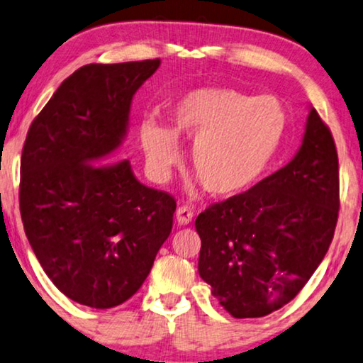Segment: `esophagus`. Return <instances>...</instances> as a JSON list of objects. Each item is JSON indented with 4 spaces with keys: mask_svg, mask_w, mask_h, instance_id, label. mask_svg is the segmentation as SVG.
<instances>
[{
    "mask_svg": "<svg viewBox=\"0 0 363 363\" xmlns=\"http://www.w3.org/2000/svg\"><path fill=\"white\" fill-rule=\"evenodd\" d=\"M177 223L180 225H186L191 223L193 219V209L188 208V206H180L177 209Z\"/></svg>",
    "mask_w": 363,
    "mask_h": 363,
    "instance_id": "1",
    "label": "esophagus"
}]
</instances>
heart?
Wrapping results in <instances>:
<instances>
[{
    "label": "heart",
    "instance_id": "b5f03b06",
    "mask_svg": "<svg viewBox=\"0 0 363 363\" xmlns=\"http://www.w3.org/2000/svg\"><path fill=\"white\" fill-rule=\"evenodd\" d=\"M175 133L147 121L140 128L145 159L167 177L180 164L178 138L193 143L191 170L216 198L249 191L269 170L286 128L283 104L229 88L186 94L173 109Z\"/></svg>",
    "mask_w": 363,
    "mask_h": 363
}]
</instances>
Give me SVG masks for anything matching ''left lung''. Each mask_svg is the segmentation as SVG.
<instances>
[{
  "instance_id": "obj_1",
  "label": "left lung",
  "mask_w": 363,
  "mask_h": 363,
  "mask_svg": "<svg viewBox=\"0 0 363 363\" xmlns=\"http://www.w3.org/2000/svg\"><path fill=\"white\" fill-rule=\"evenodd\" d=\"M337 214V150L309 108L290 164L194 220L199 277L234 318L267 316L290 303L321 264Z\"/></svg>"
}]
</instances>
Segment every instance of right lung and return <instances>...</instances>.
Returning a JSON list of instances; mask_svg holds the SVG:
<instances>
[{"label":"right lung","instance_id":"right-lung-1","mask_svg":"<svg viewBox=\"0 0 363 363\" xmlns=\"http://www.w3.org/2000/svg\"><path fill=\"white\" fill-rule=\"evenodd\" d=\"M160 59L78 68L30 124L19 208L45 275L73 301L114 308L134 295L172 233L177 203L113 162L135 91Z\"/></svg>","mask_w":363,"mask_h":363}]
</instances>
